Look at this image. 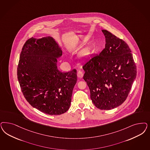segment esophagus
I'll return each instance as SVG.
<instances>
[{"instance_id": "obj_1", "label": "esophagus", "mask_w": 150, "mask_h": 150, "mask_svg": "<svg viewBox=\"0 0 150 150\" xmlns=\"http://www.w3.org/2000/svg\"><path fill=\"white\" fill-rule=\"evenodd\" d=\"M77 76L78 77L80 78H82L83 76V73L82 72V71H78Z\"/></svg>"}]
</instances>
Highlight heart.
<instances>
[{"label": "heart", "mask_w": 150, "mask_h": 150, "mask_svg": "<svg viewBox=\"0 0 150 150\" xmlns=\"http://www.w3.org/2000/svg\"><path fill=\"white\" fill-rule=\"evenodd\" d=\"M87 53L86 52H83L82 53V54H81V56H82V57H85L86 56H87Z\"/></svg>", "instance_id": "heart-1"}]
</instances>
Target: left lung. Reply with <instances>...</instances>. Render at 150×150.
Masks as SVG:
<instances>
[{
    "label": "left lung",
    "instance_id": "1",
    "mask_svg": "<svg viewBox=\"0 0 150 150\" xmlns=\"http://www.w3.org/2000/svg\"><path fill=\"white\" fill-rule=\"evenodd\" d=\"M105 47L83 65L84 80L97 108L110 110L125 102L136 77V66L127 44L106 30Z\"/></svg>",
    "mask_w": 150,
    "mask_h": 150
}]
</instances>
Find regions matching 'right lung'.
<instances>
[{
	"instance_id": "right-lung-1",
	"label": "right lung",
	"mask_w": 150,
	"mask_h": 150,
	"mask_svg": "<svg viewBox=\"0 0 150 150\" xmlns=\"http://www.w3.org/2000/svg\"><path fill=\"white\" fill-rule=\"evenodd\" d=\"M62 54L58 43L47 36L28 39L20 55L17 75L23 95L31 106L48 115L67 111L77 81L76 69L58 70L57 58Z\"/></svg>"
}]
</instances>
